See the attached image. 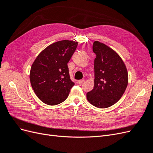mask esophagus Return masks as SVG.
Masks as SVG:
<instances>
[{"mask_svg": "<svg viewBox=\"0 0 153 153\" xmlns=\"http://www.w3.org/2000/svg\"><path fill=\"white\" fill-rule=\"evenodd\" d=\"M84 79H82V80H77V84H82V83H84Z\"/></svg>", "mask_w": 153, "mask_h": 153, "instance_id": "34e87169", "label": "esophagus"}]
</instances>
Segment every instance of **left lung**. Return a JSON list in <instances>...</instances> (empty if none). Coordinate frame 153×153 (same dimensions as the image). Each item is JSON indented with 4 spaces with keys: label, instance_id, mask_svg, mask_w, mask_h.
<instances>
[{
    "label": "left lung",
    "instance_id": "obj_1",
    "mask_svg": "<svg viewBox=\"0 0 153 153\" xmlns=\"http://www.w3.org/2000/svg\"><path fill=\"white\" fill-rule=\"evenodd\" d=\"M92 50L96 55L94 86L87 93V99L96 107L108 108L117 102L126 89L127 69L119 55L105 44L95 41Z\"/></svg>",
    "mask_w": 153,
    "mask_h": 153
}]
</instances>
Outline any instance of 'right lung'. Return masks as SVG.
Here are the masks:
<instances>
[{
	"instance_id": "obj_1",
	"label": "right lung",
	"mask_w": 153,
	"mask_h": 153,
	"mask_svg": "<svg viewBox=\"0 0 153 153\" xmlns=\"http://www.w3.org/2000/svg\"><path fill=\"white\" fill-rule=\"evenodd\" d=\"M78 45L62 40L49 45L36 57L30 69V81L35 94L49 105L65 101L72 87L68 63Z\"/></svg>"
}]
</instances>
